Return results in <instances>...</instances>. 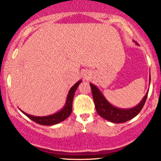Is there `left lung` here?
<instances>
[{"label":"left lung","mask_w":161,"mask_h":161,"mask_svg":"<svg viewBox=\"0 0 161 161\" xmlns=\"http://www.w3.org/2000/svg\"><path fill=\"white\" fill-rule=\"evenodd\" d=\"M137 44V43H136ZM151 82V75L149 76V85ZM90 86L92 88V95H93L94 102H95V108L97 114L101 117L107 120L114 123H123L125 122L132 119L135 116H136L141 111L145 104L146 99H147L148 91L146 95L144 96L141 102L134 108L128 109H122L116 108L105 98V97L100 91L97 86L92 83H90Z\"/></svg>","instance_id":"obj_1"}]
</instances>
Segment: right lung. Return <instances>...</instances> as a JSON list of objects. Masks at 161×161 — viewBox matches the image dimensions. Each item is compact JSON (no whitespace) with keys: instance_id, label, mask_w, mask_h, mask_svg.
<instances>
[{"instance_id":"right-lung-1","label":"right lung","mask_w":161,"mask_h":161,"mask_svg":"<svg viewBox=\"0 0 161 161\" xmlns=\"http://www.w3.org/2000/svg\"><path fill=\"white\" fill-rule=\"evenodd\" d=\"M82 82V80H79L72 87L69 89V93H68L67 97H66V103L64 104V108L61 110H59L58 112L55 113V114H51V115L45 116H36L28 114L23 110L22 112L25 114V116H28L30 119H32L36 123H38L40 125H52L57 124V123H60V122L65 120L67 117H69L70 114L72 112V109H73V100L74 97L75 92L76 91L77 88H78L79 85Z\"/></svg>"}]
</instances>
